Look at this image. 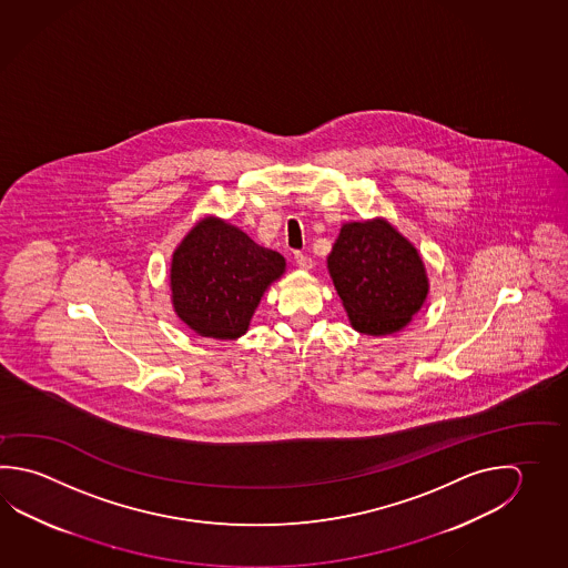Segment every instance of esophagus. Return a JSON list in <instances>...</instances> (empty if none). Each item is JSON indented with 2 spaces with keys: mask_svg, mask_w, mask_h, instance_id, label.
<instances>
[{
  "mask_svg": "<svg viewBox=\"0 0 568 568\" xmlns=\"http://www.w3.org/2000/svg\"><path fill=\"white\" fill-rule=\"evenodd\" d=\"M294 260H296V266H298V268H312V258H310V256H306V254H302V252H296V254H294Z\"/></svg>",
  "mask_w": 568,
  "mask_h": 568,
  "instance_id": "esophagus-1",
  "label": "esophagus"
}]
</instances>
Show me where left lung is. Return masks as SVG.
I'll list each match as a JSON object with an SVG mask.
<instances>
[{
    "instance_id": "left-lung-1",
    "label": "left lung",
    "mask_w": 568,
    "mask_h": 568,
    "mask_svg": "<svg viewBox=\"0 0 568 568\" xmlns=\"http://www.w3.org/2000/svg\"><path fill=\"white\" fill-rule=\"evenodd\" d=\"M328 272L354 331L371 336L403 331L428 294L418 250L382 217L341 227Z\"/></svg>"
}]
</instances>
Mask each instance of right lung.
I'll return each instance as SVG.
<instances>
[{
	"instance_id": "add662e5",
	"label": "right lung",
	"mask_w": 568,
	"mask_h": 568,
	"mask_svg": "<svg viewBox=\"0 0 568 568\" xmlns=\"http://www.w3.org/2000/svg\"><path fill=\"white\" fill-rule=\"evenodd\" d=\"M284 270L286 260L278 252L258 246L220 217H204L172 256L175 314L200 336L236 341L246 334L264 292Z\"/></svg>"
}]
</instances>
